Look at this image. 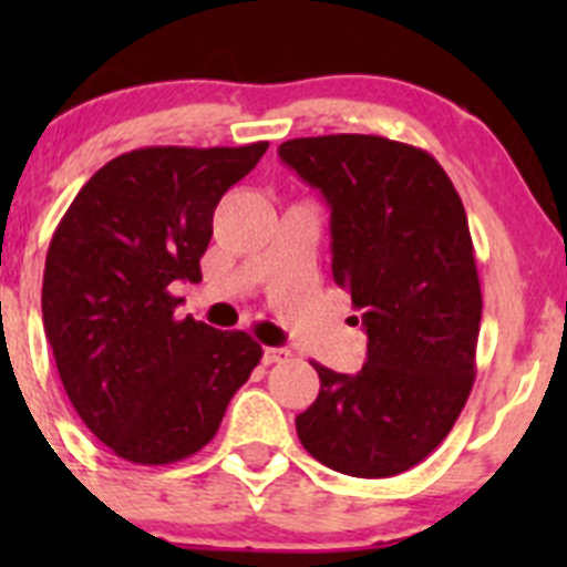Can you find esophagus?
I'll return each instance as SVG.
<instances>
[{
    "label": "esophagus",
    "mask_w": 567,
    "mask_h": 567,
    "mask_svg": "<svg viewBox=\"0 0 567 567\" xmlns=\"http://www.w3.org/2000/svg\"><path fill=\"white\" fill-rule=\"evenodd\" d=\"M288 357H290V351H285V348H262V362L266 364L285 362Z\"/></svg>",
    "instance_id": "34e87169"
}]
</instances>
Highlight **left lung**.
<instances>
[{
  "label": "left lung",
  "mask_w": 567,
  "mask_h": 567,
  "mask_svg": "<svg viewBox=\"0 0 567 567\" xmlns=\"http://www.w3.org/2000/svg\"><path fill=\"white\" fill-rule=\"evenodd\" d=\"M279 158L329 203L331 274L368 329L357 375L312 362L320 392L296 431L334 472L392 477L447 439L474 384L483 293L466 210L431 153L386 136H301Z\"/></svg>",
  "instance_id": "left-lung-1"
}]
</instances>
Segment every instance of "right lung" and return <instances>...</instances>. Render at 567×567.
<instances>
[{"label": "right lung", "mask_w": 567, "mask_h": 567, "mask_svg": "<svg viewBox=\"0 0 567 567\" xmlns=\"http://www.w3.org/2000/svg\"><path fill=\"white\" fill-rule=\"evenodd\" d=\"M266 151L123 153L84 183L51 236L45 337L76 414L123 461L164 466L199 453L260 364L247 331L175 318L173 285L203 279L216 205Z\"/></svg>", "instance_id": "1"}]
</instances>
